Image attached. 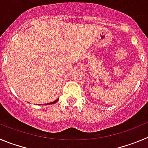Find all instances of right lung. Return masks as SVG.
I'll list each match as a JSON object with an SVG mask.
<instances>
[{
    "instance_id": "add662e5",
    "label": "right lung",
    "mask_w": 148,
    "mask_h": 148,
    "mask_svg": "<svg viewBox=\"0 0 148 148\" xmlns=\"http://www.w3.org/2000/svg\"><path fill=\"white\" fill-rule=\"evenodd\" d=\"M57 101H58V99H56V100H55V101H54V102H49V103H48L47 105H51V104H54V103H56V102H57Z\"/></svg>"
}]
</instances>
